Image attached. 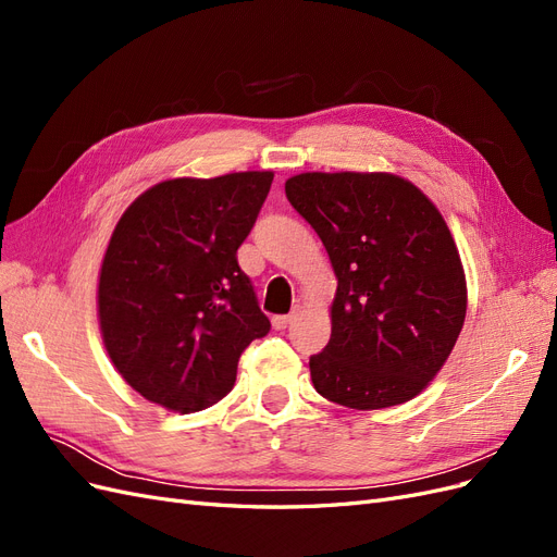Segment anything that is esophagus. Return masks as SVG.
Here are the masks:
<instances>
[{
  "instance_id": "1",
  "label": "esophagus",
  "mask_w": 557,
  "mask_h": 557,
  "mask_svg": "<svg viewBox=\"0 0 557 557\" xmlns=\"http://www.w3.org/2000/svg\"><path fill=\"white\" fill-rule=\"evenodd\" d=\"M297 313H299V307H295L293 313H288V315H274V318H272L274 330H285V327H288V325L293 323V320L297 318Z\"/></svg>"
}]
</instances>
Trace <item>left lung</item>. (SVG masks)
<instances>
[{
	"mask_svg": "<svg viewBox=\"0 0 557 557\" xmlns=\"http://www.w3.org/2000/svg\"><path fill=\"white\" fill-rule=\"evenodd\" d=\"M285 197L339 278L330 342L309 358L313 387L360 411L409 401L450 356L467 313L442 213L393 174H299L285 181Z\"/></svg>",
	"mask_w": 557,
	"mask_h": 557,
	"instance_id": "1",
	"label": "left lung"
}]
</instances>
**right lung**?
I'll return each mask as SVG.
<instances>
[{
  "instance_id": "right-lung-1",
  "label": "right lung",
  "mask_w": 557,
  "mask_h": 557,
  "mask_svg": "<svg viewBox=\"0 0 557 557\" xmlns=\"http://www.w3.org/2000/svg\"><path fill=\"white\" fill-rule=\"evenodd\" d=\"M272 172L162 181L117 221L99 274V325L121 376L164 409L223 399L250 342L272 330L237 250Z\"/></svg>"
}]
</instances>
